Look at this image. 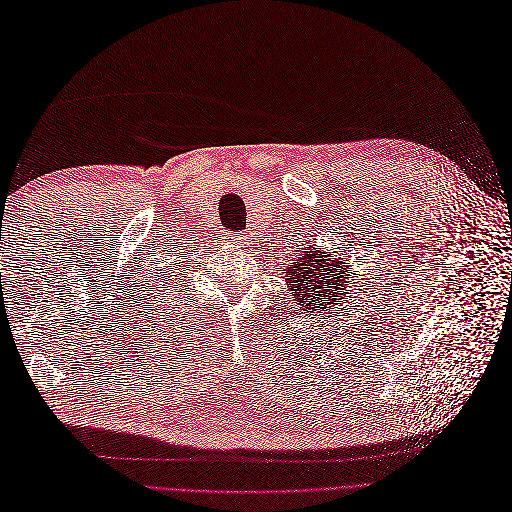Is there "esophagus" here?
Segmentation results:
<instances>
[{
	"label": "esophagus",
	"mask_w": 512,
	"mask_h": 512,
	"mask_svg": "<svg viewBox=\"0 0 512 512\" xmlns=\"http://www.w3.org/2000/svg\"><path fill=\"white\" fill-rule=\"evenodd\" d=\"M248 239H250L248 235H245V237H243V235H239V237H231V241H239V243H245Z\"/></svg>",
	"instance_id": "34e87169"
}]
</instances>
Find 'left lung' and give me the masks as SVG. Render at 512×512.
I'll return each instance as SVG.
<instances>
[{"label": "left lung", "instance_id": "obj_1", "mask_svg": "<svg viewBox=\"0 0 512 512\" xmlns=\"http://www.w3.org/2000/svg\"><path fill=\"white\" fill-rule=\"evenodd\" d=\"M349 262L343 258H330L320 248L301 254L296 262H290L286 269V284L301 311L307 313H328L341 307L343 294L347 292Z\"/></svg>", "mask_w": 512, "mask_h": 512}]
</instances>
